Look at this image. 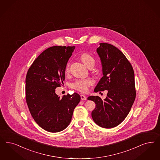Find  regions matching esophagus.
I'll list each match as a JSON object with an SVG mask.
<instances>
[{"label": "esophagus", "mask_w": 160, "mask_h": 160, "mask_svg": "<svg viewBox=\"0 0 160 160\" xmlns=\"http://www.w3.org/2000/svg\"><path fill=\"white\" fill-rule=\"evenodd\" d=\"M80 97H81V99H82V101H85V100L87 99L86 96H84V95H80Z\"/></svg>", "instance_id": "esophagus-1"}]
</instances>
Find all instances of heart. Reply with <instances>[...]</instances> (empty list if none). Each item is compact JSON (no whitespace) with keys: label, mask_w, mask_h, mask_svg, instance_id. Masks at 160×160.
I'll use <instances>...</instances> for the list:
<instances>
[{"label":"heart","mask_w":160,"mask_h":160,"mask_svg":"<svg viewBox=\"0 0 160 160\" xmlns=\"http://www.w3.org/2000/svg\"><path fill=\"white\" fill-rule=\"evenodd\" d=\"M80 59L84 64L88 68L90 66H93L95 62V58L88 53H82L80 55ZM69 71H70V64H68L65 68V72L68 73ZM92 84V82L89 79L78 80L71 84V87L74 89L77 90L78 91L82 92H86L88 90L89 87Z\"/></svg>","instance_id":"1"}]
</instances>
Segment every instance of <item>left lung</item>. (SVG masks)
<instances>
[{"instance_id": "left-lung-1", "label": "left lung", "mask_w": 160, "mask_h": 160, "mask_svg": "<svg viewBox=\"0 0 160 160\" xmlns=\"http://www.w3.org/2000/svg\"><path fill=\"white\" fill-rule=\"evenodd\" d=\"M96 52L102 66L103 77L95 92L108 90L104 100L90 96L96 107L92 112L93 121L100 127L110 128L119 125L128 116L136 98L134 73L125 55L114 46L101 43Z\"/></svg>"}]
</instances>
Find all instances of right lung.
<instances>
[{"mask_svg": "<svg viewBox=\"0 0 160 160\" xmlns=\"http://www.w3.org/2000/svg\"><path fill=\"white\" fill-rule=\"evenodd\" d=\"M75 46H56L48 48L28 69L26 78V98L34 121L45 130L61 132L70 123L80 96L74 93L62 98L55 89L65 80V71Z\"/></svg>", "mask_w": 160, "mask_h": 160, "instance_id": "obj_1", "label": "right lung"}]
</instances>
